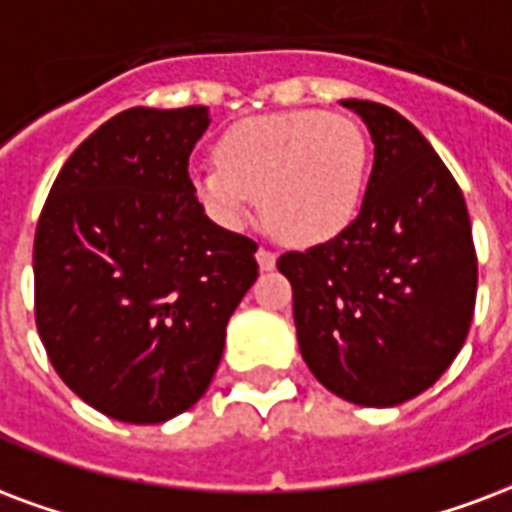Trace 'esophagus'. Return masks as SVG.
<instances>
[{"instance_id":"34e87169","label":"esophagus","mask_w":512,"mask_h":512,"mask_svg":"<svg viewBox=\"0 0 512 512\" xmlns=\"http://www.w3.org/2000/svg\"><path fill=\"white\" fill-rule=\"evenodd\" d=\"M255 257H257V266H260V271H271V268L276 266V255L271 252V249H266V246H260Z\"/></svg>"}]
</instances>
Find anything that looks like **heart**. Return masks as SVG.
I'll return each mask as SVG.
<instances>
[{
  "label": "heart",
  "instance_id": "b5f03b06",
  "mask_svg": "<svg viewBox=\"0 0 512 512\" xmlns=\"http://www.w3.org/2000/svg\"><path fill=\"white\" fill-rule=\"evenodd\" d=\"M369 143L347 116L285 111L233 124L217 140V162L189 173L192 192L225 227H244L260 198L268 225L298 246L344 233L358 217Z\"/></svg>",
  "mask_w": 512,
  "mask_h": 512
}]
</instances>
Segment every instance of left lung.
<instances>
[{
    "mask_svg": "<svg viewBox=\"0 0 512 512\" xmlns=\"http://www.w3.org/2000/svg\"><path fill=\"white\" fill-rule=\"evenodd\" d=\"M374 143L352 225L276 268L293 285L298 347L344 401L396 407L445 374L467 339L478 260L467 203L431 143L399 113L342 100Z\"/></svg>",
    "mask_w": 512,
    "mask_h": 512,
    "instance_id": "obj_1",
    "label": "left lung"
}]
</instances>
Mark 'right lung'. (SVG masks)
Wrapping results in <instances>:
<instances>
[{
	"label": "right lung",
	"mask_w": 512,
	"mask_h": 512,
	"mask_svg": "<svg viewBox=\"0 0 512 512\" xmlns=\"http://www.w3.org/2000/svg\"><path fill=\"white\" fill-rule=\"evenodd\" d=\"M208 108H130L59 170L34 236V317L89 407L165 423L208 391L257 244L214 225L189 184Z\"/></svg>",
	"instance_id": "right-lung-1"
}]
</instances>
